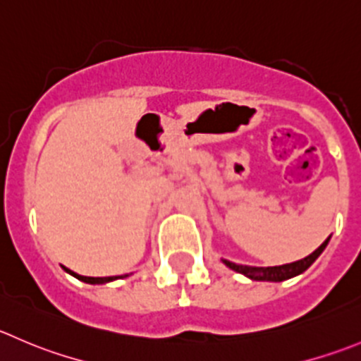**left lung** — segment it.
I'll use <instances>...</instances> for the list:
<instances>
[{
	"instance_id": "1",
	"label": "left lung",
	"mask_w": 361,
	"mask_h": 361,
	"mask_svg": "<svg viewBox=\"0 0 361 361\" xmlns=\"http://www.w3.org/2000/svg\"><path fill=\"white\" fill-rule=\"evenodd\" d=\"M328 241H330V238H326V240L323 241V245H321L319 248H316V250H314L310 255H307V257L300 259V261H295V262H289V264H282V266H266L264 268V266L236 264V262H231V261H227V259H222V261H224V264L229 266L231 269H234V271H238V274L245 275V277L252 279V281L282 282V281H288V279L296 277V275L303 274L307 268H310V264H312V262L319 257L321 252L326 248Z\"/></svg>"
}]
</instances>
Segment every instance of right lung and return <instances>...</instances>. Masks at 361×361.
I'll list each match as a JSON object with an SVG mask.
<instances>
[{"mask_svg":"<svg viewBox=\"0 0 361 361\" xmlns=\"http://www.w3.org/2000/svg\"><path fill=\"white\" fill-rule=\"evenodd\" d=\"M63 269H65L66 274H70V275H73V277H75V279H79V281L86 282V284H106V282H111V281H116V279H121V277H84V275L75 274V271H72V269L65 268V266H63ZM125 277H127V275H125Z\"/></svg>","mask_w":361,"mask_h":361,"instance_id":"1","label":"right lung"}]
</instances>
